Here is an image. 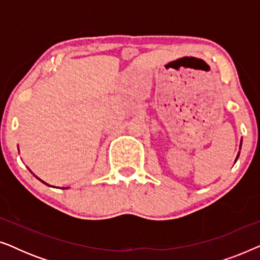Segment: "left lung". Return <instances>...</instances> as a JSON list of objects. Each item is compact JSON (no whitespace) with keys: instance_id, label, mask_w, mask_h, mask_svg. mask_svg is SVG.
Wrapping results in <instances>:
<instances>
[{"instance_id":"1","label":"left lung","mask_w":260,"mask_h":260,"mask_svg":"<svg viewBox=\"0 0 260 260\" xmlns=\"http://www.w3.org/2000/svg\"><path fill=\"white\" fill-rule=\"evenodd\" d=\"M238 157H239V154H238V156H237V159H238Z\"/></svg>"}]
</instances>
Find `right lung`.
<instances>
[{
    "mask_svg": "<svg viewBox=\"0 0 260 260\" xmlns=\"http://www.w3.org/2000/svg\"><path fill=\"white\" fill-rule=\"evenodd\" d=\"M38 179H39V177H38ZM39 180H40V179H39ZM42 182H44V181H42ZM45 183V182H44ZM45 184H47V183H45ZM47 186H48V184H47Z\"/></svg>",
    "mask_w": 260,
    "mask_h": 260,
    "instance_id": "right-lung-1",
    "label": "right lung"
}]
</instances>
